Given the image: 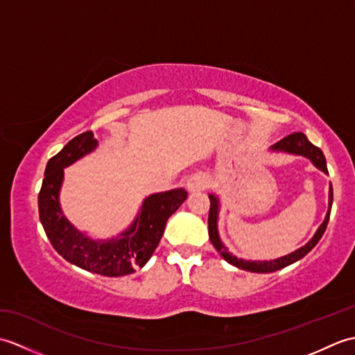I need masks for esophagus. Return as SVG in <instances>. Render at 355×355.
<instances>
[{
  "label": "esophagus",
  "mask_w": 355,
  "mask_h": 355,
  "mask_svg": "<svg viewBox=\"0 0 355 355\" xmlns=\"http://www.w3.org/2000/svg\"><path fill=\"white\" fill-rule=\"evenodd\" d=\"M207 186H209V178L206 175H202V173H195V175L187 180V183H186L187 191H189L191 193H197V192L205 191Z\"/></svg>",
  "instance_id": "1"
}]
</instances>
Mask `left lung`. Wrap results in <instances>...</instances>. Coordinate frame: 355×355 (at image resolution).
Returning a JSON list of instances; mask_svg holds the SVG:
<instances>
[{"label":"left lung","instance_id":"8db88e82","mask_svg":"<svg viewBox=\"0 0 355 355\" xmlns=\"http://www.w3.org/2000/svg\"><path fill=\"white\" fill-rule=\"evenodd\" d=\"M271 153H285V154H293V155H302L308 158L315 168L319 171L328 173L327 168V160L325 155H323L322 150L314 146L313 143L306 139V135L304 132H294L286 135L285 139L279 140L275 143L273 146L270 148ZM209 200H210V210H209V238L210 243L214 244L223 258L227 261L232 266H235L241 270L245 271H253V273H273V271H277L281 268H285L291 266V263L297 262L299 259H302L306 253H310L315 244L319 243V239L322 238L323 233L327 230V225L329 221V214H331V206H333V186L329 187V197H328V212L325 215V220L319 225V229L315 230L314 236L308 241V243L294 250L288 254L281 256L277 259H271V261H245L236 258L235 254H232L229 252V248L224 245V243L220 238V232H218V215H220V198L216 197L215 193H209Z\"/></svg>","mask_w":355,"mask_h":355}]
</instances>
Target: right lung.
Segmentation results:
<instances>
[{
  "label": "right lung",
  "instance_id": "add662e5",
  "mask_svg": "<svg viewBox=\"0 0 355 355\" xmlns=\"http://www.w3.org/2000/svg\"><path fill=\"white\" fill-rule=\"evenodd\" d=\"M99 145L92 131L82 132L51 157L44 172L42 187L37 195L40 220L53 248L65 261L102 276L119 277L134 273L150 259L169 216L177 212L187 198L184 189L153 193L143 200L137 216L130 227L108 239H93L67 220L59 193L64 182V169L88 155Z\"/></svg>",
  "mask_w": 355,
  "mask_h": 355
}]
</instances>
